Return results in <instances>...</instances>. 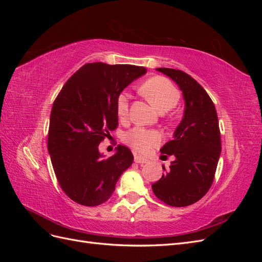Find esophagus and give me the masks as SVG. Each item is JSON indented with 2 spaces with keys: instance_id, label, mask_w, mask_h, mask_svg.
I'll return each mask as SVG.
<instances>
[{
  "instance_id": "34e87169",
  "label": "esophagus",
  "mask_w": 262,
  "mask_h": 262,
  "mask_svg": "<svg viewBox=\"0 0 262 262\" xmlns=\"http://www.w3.org/2000/svg\"><path fill=\"white\" fill-rule=\"evenodd\" d=\"M134 162L138 163V164H145V163L148 162V160H146V158L136 154V155H134Z\"/></svg>"
}]
</instances>
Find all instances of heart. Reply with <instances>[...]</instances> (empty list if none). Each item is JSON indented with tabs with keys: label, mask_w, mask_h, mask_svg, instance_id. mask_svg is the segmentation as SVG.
I'll use <instances>...</instances> for the list:
<instances>
[{
	"label": "heart",
	"mask_w": 262,
	"mask_h": 262,
	"mask_svg": "<svg viewBox=\"0 0 262 262\" xmlns=\"http://www.w3.org/2000/svg\"><path fill=\"white\" fill-rule=\"evenodd\" d=\"M141 92L146 99L161 113H166L175 107L180 99L178 90L171 82L164 77H152L141 87ZM117 113L120 119H124L129 113V96L126 94L119 95L117 99ZM124 143L141 154L152 152L161 142V137L156 131L146 130L137 126L123 137Z\"/></svg>",
	"instance_id": "b5f03b06"
}]
</instances>
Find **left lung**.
I'll use <instances>...</instances> for the list:
<instances>
[{
  "instance_id": "left-lung-1",
  "label": "left lung",
  "mask_w": 262,
  "mask_h": 262,
  "mask_svg": "<svg viewBox=\"0 0 262 262\" xmlns=\"http://www.w3.org/2000/svg\"><path fill=\"white\" fill-rule=\"evenodd\" d=\"M179 86L185 114L161 153L173 155L169 170L152 185L154 194L170 207H187L203 198L212 186L221 155L219 119L212 99L203 87L184 71L158 68Z\"/></svg>"
}]
</instances>
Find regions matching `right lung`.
Returning <instances> with one entry per match:
<instances>
[{
	"label": "right lung",
	"mask_w": 262,
	"mask_h": 262,
	"mask_svg": "<svg viewBox=\"0 0 262 262\" xmlns=\"http://www.w3.org/2000/svg\"><path fill=\"white\" fill-rule=\"evenodd\" d=\"M143 67L87 63L71 76L55 98L50 115L48 150L64 193L85 207L106 202L117 181L132 165L133 155L118 145L102 158L98 146L118 126L117 99Z\"/></svg>",
	"instance_id": "1"
}]
</instances>
